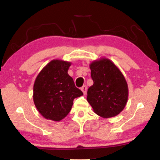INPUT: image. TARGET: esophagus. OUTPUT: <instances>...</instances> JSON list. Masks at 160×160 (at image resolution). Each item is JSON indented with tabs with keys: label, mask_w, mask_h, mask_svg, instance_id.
I'll use <instances>...</instances> for the list:
<instances>
[{
	"label": "esophagus",
	"mask_w": 160,
	"mask_h": 160,
	"mask_svg": "<svg viewBox=\"0 0 160 160\" xmlns=\"http://www.w3.org/2000/svg\"><path fill=\"white\" fill-rule=\"evenodd\" d=\"M81 90L82 91V92L84 94H85L87 92V86L86 85H83L82 88H81Z\"/></svg>",
	"instance_id": "34e87169"
}]
</instances>
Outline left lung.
<instances>
[{"mask_svg":"<svg viewBox=\"0 0 160 160\" xmlns=\"http://www.w3.org/2000/svg\"><path fill=\"white\" fill-rule=\"evenodd\" d=\"M94 84L88 90L87 100L94 112L111 118L122 112L128 101V84L122 72L109 59L102 58L90 65Z\"/></svg>","mask_w":160,"mask_h":160,"instance_id":"obj_1","label":"left lung"}]
</instances>
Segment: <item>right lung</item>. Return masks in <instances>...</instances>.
<instances>
[{
  "label": "right lung",
  "mask_w": 160,
  "mask_h": 160,
  "mask_svg": "<svg viewBox=\"0 0 160 160\" xmlns=\"http://www.w3.org/2000/svg\"><path fill=\"white\" fill-rule=\"evenodd\" d=\"M70 64L61 60L51 61L35 80L34 103L45 118L60 121L71 110L74 99L83 95L68 74Z\"/></svg>",
  "instance_id": "obj_1"
}]
</instances>
